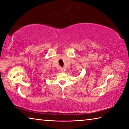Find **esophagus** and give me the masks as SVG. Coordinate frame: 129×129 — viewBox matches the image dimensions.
<instances>
[{"instance_id":"esophagus-1","label":"esophagus","mask_w":129,"mask_h":129,"mask_svg":"<svg viewBox=\"0 0 129 129\" xmlns=\"http://www.w3.org/2000/svg\"><path fill=\"white\" fill-rule=\"evenodd\" d=\"M60 71H61V72H62V73H64V72H65V69L61 68L60 69Z\"/></svg>"}]
</instances>
